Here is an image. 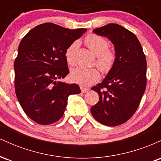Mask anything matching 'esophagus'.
I'll return each instance as SVG.
<instances>
[{
  "label": "esophagus",
  "instance_id": "esophagus-1",
  "mask_svg": "<svg viewBox=\"0 0 161 161\" xmlns=\"http://www.w3.org/2000/svg\"><path fill=\"white\" fill-rule=\"evenodd\" d=\"M80 88H81V91H82V93H86V92H88V91H89V89H88V88H85V87L82 86H80Z\"/></svg>",
  "mask_w": 161,
  "mask_h": 161
}]
</instances>
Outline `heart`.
I'll return each instance as SVG.
<instances>
[{
    "instance_id": "obj_1",
    "label": "heart",
    "mask_w": 161,
    "mask_h": 161,
    "mask_svg": "<svg viewBox=\"0 0 161 161\" xmlns=\"http://www.w3.org/2000/svg\"><path fill=\"white\" fill-rule=\"evenodd\" d=\"M85 43L92 53L97 57V65L103 71H108L114 64L115 57L111 51H108V42L103 37L97 35H89L85 39ZM78 46V42H73L65 52V58L67 64L73 66L75 64L74 54ZM100 77L99 71L95 68L86 69L77 67L71 70L70 78L73 82L81 86H88L95 82Z\"/></svg>"
}]
</instances>
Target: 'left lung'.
I'll return each instance as SVG.
<instances>
[{
	"label": "left lung",
	"instance_id": "8db88e82",
	"mask_svg": "<svg viewBox=\"0 0 161 161\" xmlns=\"http://www.w3.org/2000/svg\"><path fill=\"white\" fill-rule=\"evenodd\" d=\"M93 32L112 42L115 60L102 82L92 88L98 93L99 101L91 113L101 124L116 126L132 117L145 91V55L137 37L120 25L110 23Z\"/></svg>",
	"mask_w": 161,
	"mask_h": 161
}]
</instances>
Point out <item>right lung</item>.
Returning <instances> with one entry per match:
<instances>
[{"mask_svg": "<svg viewBox=\"0 0 161 161\" xmlns=\"http://www.w3.org/2000/svg\"><path fill=\"white\" fill-rule=\"evenodd\" d=\"M86 30L43 23L29 31L20 42L14 62L16 95L25 114L38 124L58 121L68 97L81 92L77 84L59 79L69 73L66 50Z\"/></svg>", "mask_w": 161, "mask_h": 161, "instance_id": "right-lung-1", "label": "right lung"}]
</instances>
